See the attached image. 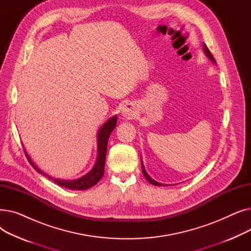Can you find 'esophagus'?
Returning a JSON list of instances; mask_svg holds the SVG:
<instances>
[{"label":"esophagus","mask_w":251,"mask_h":251,"mask_svg":"<svg viewBox=\"0 0 251 251\" xmlns=\"http://www.w3.org/2000/svg\"><path fill=\"white\" fill-rule=\"evenodd\" d=\"M121 114L123 117L127 118V119H131V118H134L137 114L136 109H135V105L132 102H127L125 103L122 110H121Z\"/></svg>","instance_id":"esophagus-1"}]
</instances>
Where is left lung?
Here are the masks:
<instances>
[{
	"label": "left lung",
	"mask_w": 251,
	"mask_h": 251,
	"mask_svg": "<svg viewBox=\"0 0 251 251\" xmlns=\"http://www.w3.org/2000/svg\"><path fill=\"white\" fill-rule=\"evenodd\" d=\"M203 46V52H204V55L207 57V59L210 61V62H213L214 64H216V60H215V58L213 57V55L210 54V51H209V50L207 49V47L205 46V44H203L202 45ZM141 170H142V174H143V176L146 177V179L151 183V184H152V185H155V186H166L165 184H163V183H160V182H156L155 180H153L148 173H147V171H146V168H144V165H143V162H142V160H141Z\"/></svg>",
	"instance_id": "obj_1"
}]
</instances>
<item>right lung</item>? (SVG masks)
I'll return each instance as SVG.
<instances>
[{"instance_id":"right-lung-1","label":"right lung","mask_w":251,"mask_h":251,"mask_svg":"<svg viewBox=\"0 0 251 251\" xmlns=\"http://www.w3.org/2000/svg\"><path fill=\"white\" fill-rule=\"evenodd\" d=\"M117 124V115L111 117L109 120L105 121L102 126L99 129L98 134H97V142H98V154H97V160L94 165V167L91 168L88 173H86L84 176L75 179V180H62L58 178L50 177L47 173H45L44 171L39 169L31 160V157L27 153V151H25V154L27 156V159L31 166L37 171L39 174H42L51 181H54L57 183L58 185L72 189V190H85L88 189L92 186H95L96 184L102 178L103 172H104V162H105V154H107V147H108V141L109 137L112 133V131L115 129ZM25 150V149H24Z\"/></svg>"}]
</instances>
